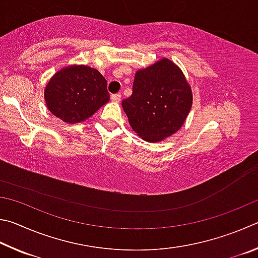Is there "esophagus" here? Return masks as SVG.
I'll return each mask as SVG.
<instances>
[{"instance_id": "esophagus-1", "label": "esophagus", "mask_w": 258, "mask_h": 258, "mask_svg": "<svg viewBox=\"0 0 258 258\" xmlns=\"http://www.w3.org/2000/svg\"><path fill=\"white\" fill-rule=\"evenodd\" d=\"M111 101L113 102H120L121 101V94H112Z\"/></svg>"}]
</instances>
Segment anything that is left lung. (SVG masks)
<instances>
[{"label":"left lung","mask_w":258,"mask_h":258,"mask_svg":"<svg viewBox=\"0 0 258 258\" xmlns=\"http://www.w3.org/2000/svg\"><path fill=\"white\" fill-rule=\"evenodd\" d=\"M192 105L182 71L168 58L135 75L132 96L122 101L129 123L147 142H160L181 128Z\"/></svg>","instance_id":"obj_1"}]
</instances>
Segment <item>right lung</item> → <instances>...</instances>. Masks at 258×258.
<instances>
[{
	"label": "right lung",
	"instance_id": "add662e5",
	"mask_svg": "<svg viewBox=\"0 0 258 258\" xmlns=\"http://www.w3.org/2000/svg\"><path fill=\"white\" fill-rule=\"evenodd\" d=\"M107 81L97 70L87 66L68 67L57 71L45 88L48 110L68 123L92 116L110 101Z\"/></svg>",
	"mask_w": 258,
	"mask_h": 258
}]
</instances>
